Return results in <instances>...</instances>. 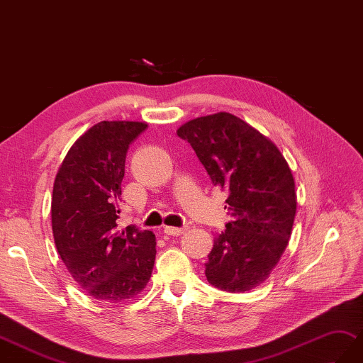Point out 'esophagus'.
<instances>
[{"label":"esophagus","mask_w":363,"mask_h":363,"mask_svg":"<svg viewBox=\"0 0 363 363\" xmlns=\"http://www.w3.org/2000/svg\"><path fill=\"white\" fill-rule=\"evenodd\" d=\"M185 230H187V227H172V225L164 227V233L172 235V237H178V235H182Z\"/></svg>","instance_id":"obj_1"}]
</instances>
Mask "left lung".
<instances>
[{"label":"left lung","instance_id":"1","mask_svg":"<svg viewBox=\"0 0 363 363\" xmlns=\"http://www.w3.org/2000/svg\"><path fill=\"white\" fill-rule=\"evenodd\" d=\"M178 136L195 150L212 184L229 193L232 220L213 240L208 283L227 292L257 288L291 238L297 195L288 162L272 140L230 113L196 117Z\"/></svg>","mask_w":363,"mask_h":363}]
</instances>
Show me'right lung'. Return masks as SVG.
Returning a JSON list of instances; mask_svg holds the SVG:
<instances>
[{
	"label": "right lung",
	"instance_id": "right-lung-1",
	"mask_svg": "<svg viewBox=\"0 0 363 363\" xmlns=\"http://www.w3.org/2000/svg\"><path fill=\"white\" fill-rule=\"evenodd\" d=\"M145 128L143 122H99L74 142L55 176L50 216L58 255L100 301L134 298L153 272V232L121 230L116 223L126 151Z\"/></svg>",
	"mask_w": 363,
	"mask_h": 363
}]
</instances>
